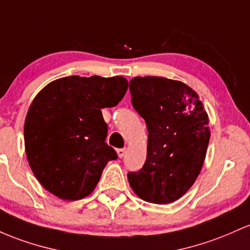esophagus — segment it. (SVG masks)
<instances>
[{
	"label": "esophagus",
	"instance_id": "esophagus-1",
	"mask_svg": "<svg viewBox=\"0 0 250 250\" xmlns=\"http://www.w3.org/2000/svg\"><path fill=\"white\" fill-rule=\"evenodd\" d=\"M125 153H126L125 148H118V150H117V155H118V157H119V158H123V157L125 156Z\"/></svg>",
	"mask_w": 250,
	"mask_h": 250
}]
</instances>
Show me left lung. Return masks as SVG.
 <instances>
[{
  "label": "left lung",
  "instance_id": "obj_1",
  "mask_svg": "<svg viewBox=\"0 0 250 250\" xmlns=\"http://www.w3.org/2000/svg\"><path fill=\"white\" fill-rule=\"evenodd\" d=\"M133 108L148 131L146 161L128 172L142 200L167 204L186 193L200 175L210 139L209 118L197 93L186 83L161 77L130 81Z\"/></svg>",
  "mask_w": 250,
  "mask_h": 250
}]
</instances>
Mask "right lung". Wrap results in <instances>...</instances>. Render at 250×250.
<instances>
[{
	"instance_id": "right-lung-1",
	"label": "right lung",
	"mask_w": 250,
	"mask_h": 250,
	"mask_svg": "<svg viewBox=\"0 0 250 250\" xmlns=\"http://www.w3.org/2000/svg\"><path fill=\"white\" fill-rule=\"evenodd\" d=\"M128 83L123 77L72 75L42 88L28 110L24 146L41 186L64 201L94 190L104 167L117 159L105 143L107 124L102 108L114 107Z\"/></svg>"
}]
</instances>
